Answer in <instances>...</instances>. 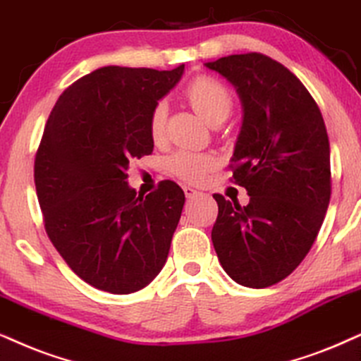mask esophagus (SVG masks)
Listing matches in <instances>:
<instances>
[{"mask_svg": "<svg viewBox=\"0 0 361 361\" xmlns=\"http://www.w3.org/2000/svg\"><path fill=\"white\" fill-rule=\"evenodd\" d=\"M183 191H185L186 198H188V200H191V198H196V196L202 195V193H200V191H196V190H193V188H190V186H185Z\"/></svg>", "mask_w": 361, "mask_h": 361, "instance_id": "esophagus-1", "label": "esophagus"}]
</instances>
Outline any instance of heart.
Wrapping results in <instances>:
<instances>
[{
  "instance_id": "obj_1",
  "label": "heart",
  "mask_w": 361,
  "mask_h": 361,
  "mask_svg": "<svg viewBox=\"0 0 361 361\" xmlns=\"http://www.w3.org/2000/svg\"><path fill=\"white\" fill-rule=\"evenodd\" d=\"M185 98L190 106L212 126L221 125L233 109V97L225 85L212 76H198L186 86ZM168 106L158 102L149 113L148 130L154 143H161L166 135ZM218 159L212 153H196L188 149H178L166 159V168L186 183H200L207 173L216 166Z\"/></svg>"
}]
</instances>
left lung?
Returning a JSON list of instances; mask_svg holds the SVG:
<instances>
[{
    "instance_id": "obj_1",
    "label": "left lung",
    "mask_w": 361,
    "mask_h": 361,
    "mask_svg": "<svg viewBox=\"0 0 361 361\" xmlns=\"http://www.w3.org/2000/svg\"><path fill=\"white\" fill-rule=\"evenodd\" d=\"M207 66L243 102L230 168L231 181L250 195L246 207L213 195L214 252L236 283L267 288L303 262L325 220L331 195L326 126L302 81L270 56L230 54Z\"/></svg>"
}]
</instances>
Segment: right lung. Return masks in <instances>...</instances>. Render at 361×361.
I'll return each mask as SVG.
<instances>
[{
    "label": "right lung",
    "mask_w": 361,
    "mask_h": 361,
    "mask_svg": "<svg viewBox=\"0 0 361 361\" xmlns=\"http://www.w3.org/2000/svg\"><path fill=\"white\" fill-rule=\"evenodd\" d=\"M183 70L99 68L68 86L49 113L35 157L44 230L68 267L98 290L133 293L166 262L183 190L165 180L136 195L126 171L153 152L149 113Z\"/></svg>",
    "instance_id": "right-lung-1"
}]
</instances>
